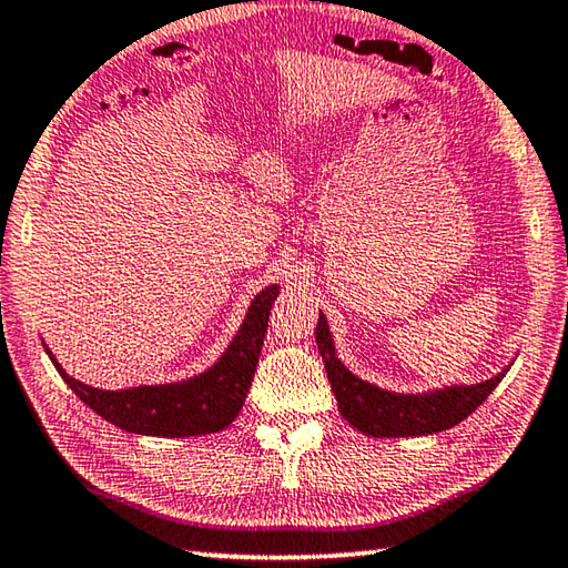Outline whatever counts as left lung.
<instances>
[{
	"instance_id": "obj_1",
	"label": "left lung",
	"mask_w": 568,
	"mask_h": 568,
	"mask_svg": "<svg viewBox=\"0 0 568 568\" xmlns=\"http://www.w3.org/2000/svg\"><path fill=\"white\" fill-rule=\"evenodd\" d=\"M316 344H320L324 369L332 382L342 416L354 429L379 436V439L382 436H424L452 429L471 412L479 409L509 372L504 369L481 384L446 386V389L432 394H392L356 379L336 359L329 324H326L324 314H320V324H316Z\"/></svg>"
}]
</instances>
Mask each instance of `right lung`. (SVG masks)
<instances>
[{"label": "right lung", "mask_w": 568, "mask_h": 568, "mask_svg": "<svg viewBox=\"0 0 568 568\" xmlns=\"http://www.w3.org/2000/svg\"><path fill=\"white\" fill-rule=\"evenodd\" d=\"M278 286H268L248 306L242 329L229 344L226 354L212 369L182 384L136 386L124 392H104L87 386L69 376L57 364L52 352L49 359L62 374L79 399L94 409L102 419L132 434L146 436H199L226 429L242 412L248 386H252L258 354H262L264 332L272 314Z\"/></svg>", "instance_id": "1"}]
</instances>
